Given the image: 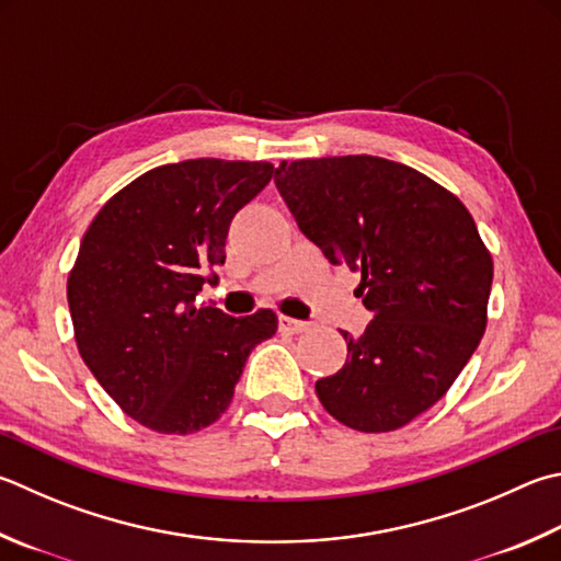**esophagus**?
Masks as SVG:
<instances>
[{
	"label": "esophagus",
	"instance_id": "34e87169",
	"mask_svg": "<svg viewBox=\"0 0 561 561\" xmlns=\"http://www.w3.org/2000/svg\"><path fill=\"white\" fill-rule=\"evenodd\" d=\"M309 329H311V323H307V321H297V319H289V316H279V331L282 333L299 335V333H307Z\"/></svg>",
	"mask_w": 561,
	"mask_h": 561
}]
</instances>
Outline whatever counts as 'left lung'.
Listing matches in <instances>:
<instances>
[{"label":"left lung","instance_id":"8db88e82","mask_svg":"<svg viewBox=\"0 0 561 561\" xmlns=\"http://www.w3.org/2000/svg\"><path fill=\"white\" fill-rule=\"evenodd\" d=\"M274 183L304 236L360 274L373 321L343 368L316 382L355 432H394L454 385L488 323L493 257L451 191L368 154L282 161Z\"/></svg>","mask_w":561,"mask_h":561}]
</instances>
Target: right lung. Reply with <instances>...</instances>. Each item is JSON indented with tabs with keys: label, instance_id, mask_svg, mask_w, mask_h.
I'll use <instances>...</instances> for the list:
<instances>
[{
	"label": "right lung",
	"instance_id": "1",
	"mask_svg": "<svg viewBox=\"0 0 561 561\" xmlns=\"http://www.w3.org/2000/svg\"><path fill=\"white\" fill-rule=\"evenodd\" d=\"M270 161L188 159L117 191L85 230L68 274L80 358L131 420L193 434L228 410L250 351L277 331L260 309L196 307L226 262L230 220L267 186ZM216 282V277H213Z\"/></svg>",
	"mask_w": 561,
	"mask_h": 561
}]
</instances>
